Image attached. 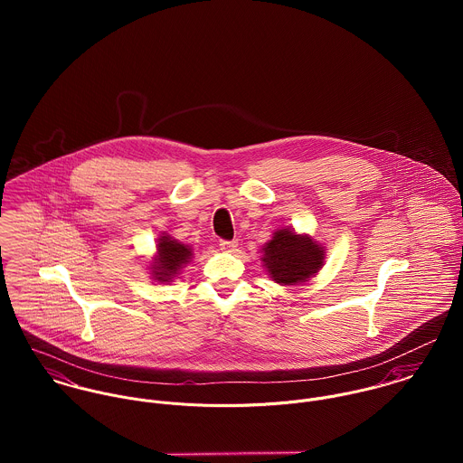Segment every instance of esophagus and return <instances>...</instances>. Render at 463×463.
Wrapping results in <instances>:
<instances>
[{"label":"esophagus","instance_id":"1","mask_svg":"<svg viewBox=\"0 0 463 463\" xmlns=\"http://www.w3.org/2000/svg\"><path fill=\"white\" fill-rule=\"evenodd\" d=\"M237 246H239L237 241H221V242H219V248H221L222 251H226V253H233V251L237 250Z\"/></svg>","mask_w":463,"mask_h":463}]
</instances>
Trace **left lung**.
Here are the masks:
<instances>
[{
	"mask_svg": "<svg viewBox=\"0 0 463 463\" xmlns=\"http://www.w3.org/2000/svg\"><path fill=\"white\" fill-rule=\"evenodd\" d=\"M326 248L307 233L281 228L262 248V262L269 278L278 285H301L325 265Z\"/></svg>",
	"mask_w": 463,
	"mask_h": 463,
	"instance_id": "1",
	"label": "left lung"
}]
</instances>
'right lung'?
<instances>
[{"mask_svg": "<svg viewBox=\"0 0 463 463\" xmlns=\"http://www.w3.org/2000/svg\"><path fill=\"white\" fill-rule=\"evenodd\" d=\"M193 255V246L176 241L169 233H162L156 239V253L147 267L151 279L158 283H171L191 262Z\"/></svg>", "mask_w": 463, "mask_h": 463, "instance_id": "right-lung-1", "label": "right lung"}]
</instances>
